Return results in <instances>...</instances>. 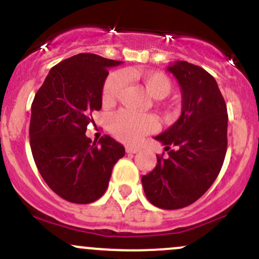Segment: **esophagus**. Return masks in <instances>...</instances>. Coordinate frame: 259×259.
Segmentation results:
<instances>
[{"label":"esophagus","mask_w":259,"mask_h":259,"mask_svg":"<svg viewBox=\"0 0 259 259\" xmlns=\"http://www.w3.org/2000/svg\"><path fill=\"white\" fill-rule=\"evenodd\" d=\"M140 149L136 148V147H126V152L128 153V154H135V153H137Z\"/></svg>","instance_id":"34e87169"}]
</instances>
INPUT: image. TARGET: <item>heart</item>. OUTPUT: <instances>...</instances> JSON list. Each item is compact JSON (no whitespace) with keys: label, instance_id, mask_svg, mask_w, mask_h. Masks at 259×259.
<instances>
[{"label":"heart","instance_id":"obj_1","mask_svg":"<svg viewBox=\"0 0 259 259\" xmlns=\"http://www.w3.org/2000/svg\"><path fill=\"white\" fill-rule=\"evenodd\" d=\"M137 75L142 79L149 94L155 99H163L171 91V81L165 74L159 71H144V73L126 74ZM123 73H112L106 77L102 88V102L106 105L113 104L127 84V77ZM107 126L110 132L119 141L135 144L142 137L154 132L158 121L151 113H138L131 110H119L108 117Z\"/></svg>","mask_w":259,"mask_h":259}]
</instances>
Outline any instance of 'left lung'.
Listing matches in <instances>:
<instances>
[{
  "label": "left lung",
  "instance_id": "1",
  "mask_svg": "<svg viewBox=\"0 0 259 259\" xmlns=\"http://www.w3.org/2000/svg\"><path fill=\"white\" fill-rule=\"evenodd\" d=\"M182 89V115L155 140L168 157L142 177L154 206L175 210L200 199L218 178L227 151V107L215 77L200 66L178 60L168 66Z\"/></svg>",
  "mask_w": 259,
  "mask_h": 259
}]
</instances>
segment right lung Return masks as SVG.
<instances>
[{
	"instance_id": "1",
	"label": "right lung",
	"mask_w": 259,
	"mask_h": 259,
	"mask_svg": "<svg viewBox=\"0 0 259 259\" xmlns=\"http://www.w3.org/2000/svg\"><path fill=\"white\" fill-rule=\"evenodd\" d=\"M122 62L90 53L63 60L49 71L32 102L29 142L35 165L57 195L90 204L106 191L124 147L110 136L96 141L85 132L101 110L108 68Z\"/></svg>"
}]
</instances>
